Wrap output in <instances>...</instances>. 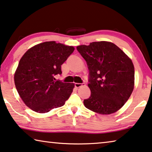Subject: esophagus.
<instances>
[{
	"instance_id": "1",
	"label": "esophagus",
	"mask_w": 152,
	"mask_h": 152,
	"mask_svg": "<svg viewBox=\"0 0 152 152\" xmlns=\"http://www.w3.org/2000/svg\"><path fill=\"white\" fill-rule=\"evenodd\" d=\"M83 85V83H76L75 84V86L77 88H80Z\"/></svg>"
}]
</instances>
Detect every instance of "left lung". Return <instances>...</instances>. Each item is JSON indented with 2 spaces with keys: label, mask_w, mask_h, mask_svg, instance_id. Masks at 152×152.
Listing matches in <instances>:
<instances>
[{
  "label": "left lung",
  "mask_w": 152,
  "mask_h": 152,
  "mask_svg": "<svg viewBox=\"0 0 152 152\" xmlns=\"http://www.w3.org/2000/svg\"><path fill=\"white\" fill-rule=\"evenodd\" d=\"M77 49L86 61L91 95L83 101L86 108L101 114L116 113L124 106L134 87L132 61L114 43L93 42Z\"/></svg>",
  "instance_id": "left-lung-1"
}]
</instances>
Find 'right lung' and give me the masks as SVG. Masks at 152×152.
Here are the masks:
<instances>
[{"instance_id":"right-lung-1","label":"right lung","mask_w":152,"mask_h":152,"mask_svg":"<svg viewBox=\"0 0 152 152\" xmlns=\"http://www.w3.org/2000/svg\"><path fill=\"white\" fill-rule=\"evenodd\" d=\"M74 50L72 46L50 41L34 46L23 55L15 71L14 83L27 107L47 113L65 104L75 84L56 81L55 76L61 74V65Z\"/></svg>"}]
</instances>
